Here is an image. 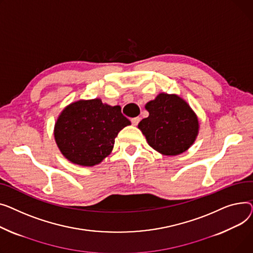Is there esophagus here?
Masks as SVG:
<instances>
[{"label": "esophagus", "mask_w": 253, "mask_h": 253, "mask_svg": "<svg viewBox=\"0 0 253 253\" xmlns=\"http://www.w3.org/2000/svg\"><path fill=\"white\" fill-rule=\"evenodd\" d=\"M140 121H141L140 117H133V118H131V120H130L132 126H137L140 123Z\"/></svg>", "instance_id": "1"}]
</instances>
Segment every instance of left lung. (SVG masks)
<instances>
[{"mask_svg":"<svg viewBox=\"0 0 253 253\" xmlns=\"http://www.w3.org/2000/svg\"><path fill=\"white\" fill-rule=\"evenodd\" d=\"M145 109L149 116L142 120L138 127L154 150L175 156L194 144L199 131L198 117L183 98L160 93L146 104Z\"/></svg>","mask_w":253,"mask_h":253,"instance_id":"8db88e82","label":"left lung"}]
</instances>
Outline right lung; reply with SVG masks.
I'll list each match as a JSON object with an SVG mask.
<instances>
[{
	"label": "right lung",
	"instance_id": "right-lung-1",
	"mask_svg": "<svg viewBox=\"0 0 253 253\" xmlns=\"http://www.w3.org/2000/svg\"><path fill=\"white\" fill-rule=\"evenodd\" d=\"M129 125L121 106H110L99 98L79 100L59 114L54 137L59 150L70 162L94 167L111 153L118 132Z\"/></svg>",
	"mask_w": 253,
	"mask_h": 253
}]
</instances>
